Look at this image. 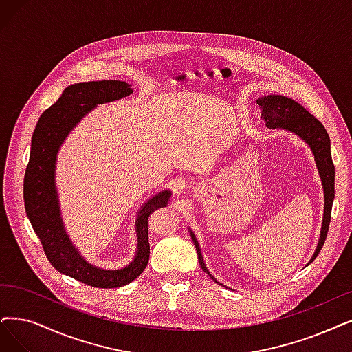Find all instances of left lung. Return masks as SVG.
Returning <instances> with one entry per match:
<instances>
[{"label":"left lung","mask_w":352,"mask_h":352,"mask_svg":"<svg viewBox=\"0 0 352 352\" xmlns=\"http://www.w3.org/2000/svg\"><path fill=\"white\" fill-rule=\"evenodd\" d=\"M257 104L261 108V117L265 121V125L269 129H283L296 133L299 137H302L305 142L311 146L315 160L319 168V173L322 177L323 190H325V214H323V225L320 232V240L318 244V248L311 261H314L319 251L322 250L323 244H325L329 223H331V214H332V202L335 196V166L331 156V140L325 130V127L309 112L294 102L290 98L282 96V95H267L264 98H260ZM193 238V244L196 247V252H198L199 264L204 269V272H208V269L204 264L201 248L198 241H196L195 235L190 232ZM210 276V274H209ZM212 277V276H210ZM214 278V277H212Z\"/></svg>","instance_id":"left-lung-1"}]
</instances>
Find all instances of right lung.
<instances>
[{"label":"right lung","instance_id":"add662e5","mask_svg":"<svg viewBox=\"0 0 352 352\" xmlns=\"http://www.w3.org/2000/svg\"><path fill=\"white\" fill-rule=\"evenodd\" d=\"M133 92L122 80L82 82L67 87L47 108L34 129L30 160L24 175V205L45 254L56 270L92 287H121L143 273L150 257L148 218L167 205L170 192L164 190L150 199L137 218L138 250L134 261L121 270H101L83 260L63 230L58 195L54 189L56 154L65 137L95 105L120 100Z\"/></svg>","mask_w":352,"mask_h":352}]
</instances>
